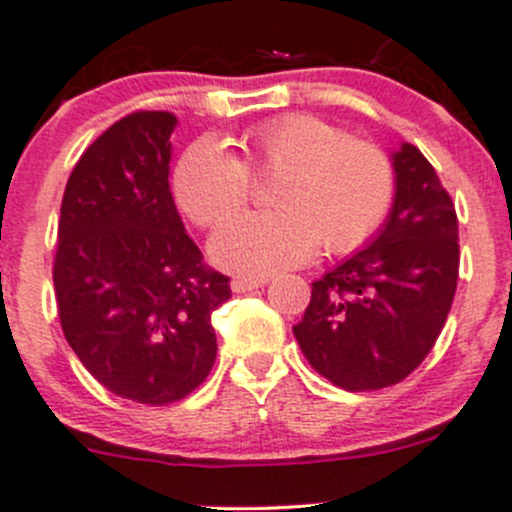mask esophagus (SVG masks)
I'll list each match as a JSON object with an SVG mask.
<instances>
[{
	"label": "esophagus",
	"instance_id": "obj_1",
	"mask_svg": "<svg viewBox=\"0 0 512 512\" xmlns=\"http://www.w3.org/2000/svg\"><path fill=\"white\" fill-rule=\"evenodd\" d=\"M265 285H267L265 277H235V280L230 282L232 292H252V289H260Z\"/></svg>",
	"mask_w": 512,
	"mask_h": 512
}]
</instances>
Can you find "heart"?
<instances>
[{"instance_id": "obj_1", "label": "heart", "mask_w": 512, "mask_h": 512, "mask_svg": "<svg viewBox=\"0 0 512 512\" xmlns=\"http://www.w3.org/2000/svg\"><path fill=\"white\" fill-rule=\"evenodd\" d=\"M242 160L213 138L195 141L173 173L180 208L200 227H215L244 207L251 176L277 174L272 214L227 221L210 242L225 270L275 275L312 257L317 245L347 255L389 218L396 170L389 153L309 113H287L242 133Z\"/></svg>"}]
</instances>
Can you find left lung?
I'll list each match as a JSON object with an SVG mask.
<instances>
[{"label":"left lung","instance_id":"8db88e82","mask_svg":"<svg viewBox=\"0 0 512 512\" xmlns=\"http://www.w3.org/2000/svg\"><path fill=\"white\" fill-rule=\"evenodd\" d=\"M396 198L369 247L312 282L292 327L314 371L347 391L404 381L426 359L458 285V218L451 195L411 143L394 153Z\"/></svg>","mask_w":512,"mask_h":512}]
</instances>
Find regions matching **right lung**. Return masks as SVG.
Segmentation results:
<instances>
[{"instance_id":"right-lung-1","label":"right lung","mask_w":512,"mask_h":512,"mask_svg":"<svg viewBox=\"0 0 512 512\" xmlns=\"http://www.w3.org/2000/svg\"><path fill=\"white\" fill-rule=\"evenodd\" d=\"M168 111L113 123L74 165L61 200L54 292L61 329L101 386L165 406L210 374V324L230 277L203 262L168 185Z\"/></svg>"}]
</instances>
